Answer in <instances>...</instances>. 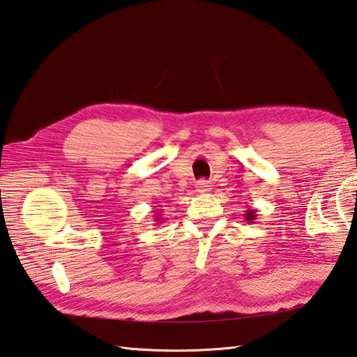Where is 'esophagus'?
Wrapping results in <instances>:
<instances>
[{"label":"esophagus","instance_id":"esophagus-1","mask_svg":"<svg viewBox=\"0 0 357 357\" xmlns=\"http://www.w3.org/2000/svg\"><path fill=\"white\" fill-rule=\"evenodd\" d=\"M210 187H211V185L208 184V181L202 179V181L197 182V188H196V190H197L199 193H206V192H210V190H211Z\"/></svg>","mask_w":357,"mask_h":357}]
</instances>
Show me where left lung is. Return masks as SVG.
<instances>
[{"label": "left lung", "mask_w": 357, "mask_h": 357, "mask_svg": "<svg viewBox=\"0 0 357 357\" xmlns=\"http://www.w3.org/2000/svg\"><path fill=\"white\" fill-rule=\"evenodd\" d=\"M255 218H257V214H255V210L250 208V210H246V211H245V220H246V222H250V223H252V222L255 220Z\"/></svg>", "instance_id": "obj_1"}]
</instances>
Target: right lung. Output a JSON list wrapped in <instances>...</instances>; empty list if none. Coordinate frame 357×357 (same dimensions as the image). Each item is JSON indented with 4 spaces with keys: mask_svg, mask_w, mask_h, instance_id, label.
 I'll list each match as a JSON object with an SVG mask.
<instances>
[{
    "mask_svg": "<svg viewBox=\"0 0 357 357\" xmlns=\"http://www.w3.org/2000/svg\"><path fill=\"white\" fill-rule=\"evenodd\" d=\"M162 220V218H161V214H158V216H155V222L156 223H160Z\"/></svg>",
    "mask_w": 357,
    "mask_h": 357,
    "instance_id": "obj_1",
    "label": "right lung"
}]
</instances>
